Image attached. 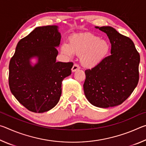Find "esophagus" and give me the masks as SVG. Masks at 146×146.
Wrapping results in <instances>:
<instances>
[{
	"mask_svg": "<svg viewBox=\"0 0 146 146\" xmlns=\"http://www.w3.org/2000/svg\"><path fill=\"white\" fill-rule=\"evenodd\" d=\"M79 69H80V66H79V65H78L77 64H75L73 66L72 68H71V71H72L73 72H75V71L79 70Z\"/></svg>",
	"mask_w": 146,
	"mask_h": 146,
	"instance_id": "1",
	"label": "esophagus"
}]
</instances>
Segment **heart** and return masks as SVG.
I'll return each instance as SVG.
<instances>
[{
	"mask_svg": "<svg viewBox=\"0 0 146 146\" xmlns=\"http://www.w3.org/2000/svg\"><path fill=\"white\" fill-rule=\"evenodd\" d=\"M110 50L109 42L91 33L74 35L69 38L68 45L63 44L61 51L68 56L80 55L83 66L92 68L99 64Z\"/></svg>",
	"mask_w": 146,
	"mask_h": 146,
	"instance_id": "1",
	"label": "heart"
}]
</instances>
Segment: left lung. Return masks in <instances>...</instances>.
Wrapping results in <instances>:
<instances>
[{
	"label": "left lung",
	"mask_w": 146,
	"mask_h": 146,
	"mask_svg": "<svg viewBox=\"0 0 146 146\" xmlns=\"http://www.w3.org/2000/svg\"><path fill=\"white\" fill-rule=\"evenodd\" d=\"M95 28L107 34L111 55L85 71L84 91L89 102L96 107H114L124 102L137 87L140 55L131 39L112 27Z\"/></svg>",
	"instance_id": "left-lung-1"
}]
</instances>
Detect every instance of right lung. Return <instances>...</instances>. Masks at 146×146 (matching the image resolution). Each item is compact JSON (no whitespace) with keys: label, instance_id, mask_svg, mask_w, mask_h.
<instances>
[{"label":"right lung","instance_id":"1","mask_svg":"<svg viewBox=\"0 0 146 146\" xmlns=\"http://www.w3.org/2000/svg\"><path fill=\"white\" fill-rule=\"evenodd\" d=\"M56 26L37 27L22 38L9 64V86L16 99L30 111L44 113L60 99L63 79L71 74L73 63L56 62L60 33ZM36 56L32 66L29 60Z\"/></svg>","mask_w":146,"mask_h":146}]
</instances>
